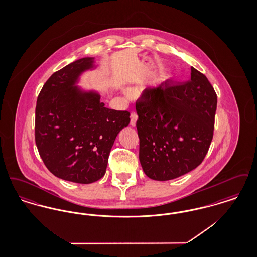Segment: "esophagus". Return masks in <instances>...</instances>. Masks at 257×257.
<instances>
[{"instance_id": "34e87169", "label": "esophagus", "mask_w": 257, "mask_h": 257, "mask_svg": "<svg viewBox=\"0 0 257 257\" xmlns=\"http://www.w3.org/2000/svg\"><path fill=\"white\" fill-rule=\"evenodd\" d=\"M130 118H131L130 125H131L132 127H135V126H136V122H137V120H138V114H137L136 112H131Z\"/></svg>"}]
</instances>
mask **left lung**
<instances>
[{
    "mask_svg": "<svg viewBox=\"0 0 257 257\" xmlns=\"http://www.w3.org/2000/svg\"><path fill=\"white\" fill-rule=\"evenodd\" d=\"M191 70L190 81L167 80L147 87L136 102L139 158L153 180H171L195 170L212 142L217 94L205 75Z\"/></svg>",
    "mask_w": 257,
    "mask_h": 257,
    "instance_id": "obj_1",
    "label": "left lung"
}]
</instances>
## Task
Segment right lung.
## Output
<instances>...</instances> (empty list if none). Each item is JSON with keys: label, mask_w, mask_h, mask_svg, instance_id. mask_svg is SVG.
<instances>
[{"label": "right lung", "mask_w": 257, "mask_h": 257, "mask_svg": "<svg viewBox=\"0 0 257 257\" xmlns=\"http://www.w3.org/2000/svg\"><path fill=\"white\" fill-rule=\"evenodd\" d=\"M93 68L90 57L67 64L50 77L37 97L39 155L55 176L75 183H93L104 176L114 140L130 122L129 111L106 108L98 92L76 86Z\"/></svg>", "instance_id": "add662e5"}]
</instances>
